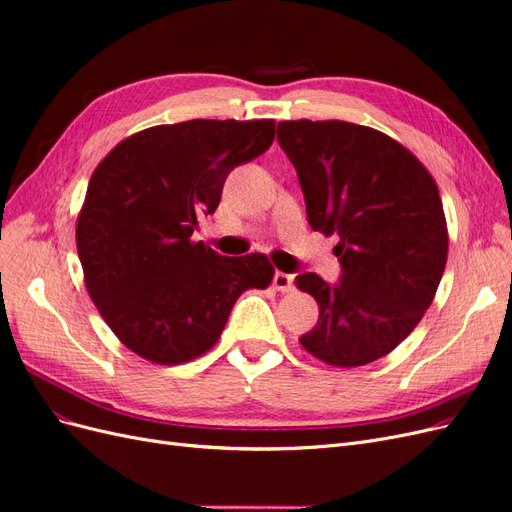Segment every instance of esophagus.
Masks as SVG:
<instances>
[{
  "instance_id": "1",
  "label": "esophagus",
  "mask_w": 512,
  "mask_h": 512,
  "mask_svg": "<svg viewBox=\"0 0 512 512\" xmlns=\"http://www.w3.org/2000/svg\"><path fill=\"white\" fill-rule=\"evenodd\" d=\"M273 286H275V290H280V292H290L294 288V275L277 271L273 275Z\"/></svg>"
}]
</instances>
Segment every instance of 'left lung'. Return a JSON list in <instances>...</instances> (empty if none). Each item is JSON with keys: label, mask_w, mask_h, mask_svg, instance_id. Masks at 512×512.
<instances>
[{"label": "left lung", "mask_w": 512, "mask_h": 512, "mask_svg": "<svg viewBox=\"0 0 512 512\" xmlns=\"http://www.w3.org/2000/svg\"><path fill=\"white\" fill-rule=\"evenodd\" d=\"M277 141L297 168L309 226L339 237L342 280H294L320 309L299 342L322 363L367 365L404 342L436 297L448 254L438 185L414 153L367 126L280 121Z\"/></svg>", "instance_id": "1"}]
</instances>
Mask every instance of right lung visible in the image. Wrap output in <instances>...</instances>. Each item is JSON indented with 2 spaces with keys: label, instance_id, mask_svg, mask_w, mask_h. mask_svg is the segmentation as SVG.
I'll return each mask as SVG.
<instances>
[{
  "label": "right lung",
  "instance_id": "obj_1",
  "mask_svg": "<svg viewBox=\"0 0 512 512\" xmlns=\"http://www.w3.org/2000/svg\"><path fill=\"white\" fill-rule=\"evenodd\" d=\"M273 119H192L136 132L89 179L76 220L85 286L119 342L158 365L218 342L245 290L267 288L265 254L220 256L192 241L235 166L265 153Z\"/></svg>",
  "mask_w": 512,
  "mask_h": 512
}]
</instances>
